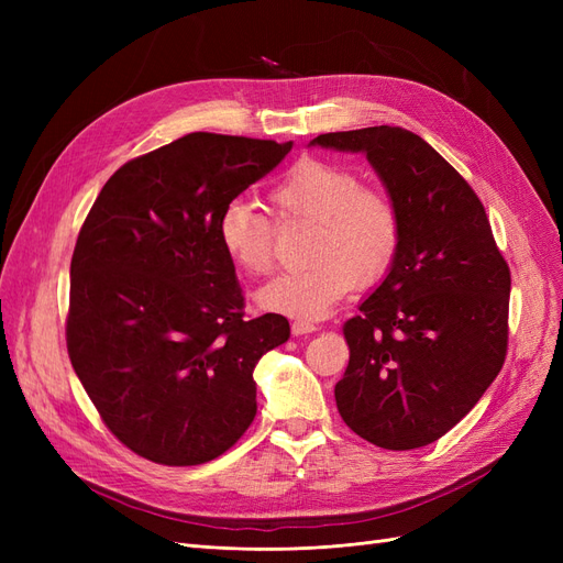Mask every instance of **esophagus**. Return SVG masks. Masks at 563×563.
I'll list each match as a JSON object with an SVG mask.
<instances>
[{"mask_svg": "<svg viewBox=\"0 0 563 563\" xmlns=\"http://www.w3.org/2000/svg\"><path fill=\"white\" fill-rule=\"evenodd\" d=\"M319 327L314 321H308V319H296L294 323H291V331H294V335H305V333H314Z\"/></svg>", "mask_w": 563, "mask_h": 563, "instance_id": "1", "label": "esophagus"}]
</instances>
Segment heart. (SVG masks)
Returning <instances> with one entry per match:
<instances>
[{"label": "heart", "instance_id": "b5f03b06", "mask_svg": "<svg viewBox=\"0 0 563 563\" xmlns=\"http://www.w3.org/2000/svg\"><path fill=\"white\" fill-rule=\"evenodd\" d=\"M272 201L296 218L312 220L308 267L282 272L255 302L263 310L319 319L354 284L368 286L387 275L401 244V216L385 192L364 187L350 168L323 159H300L272 187ZM218 242L234 267L265 275L275 261L272 223L255 203L236 197L218 216Z\"/></svg>", "mask_w": 563, "mask_h": 563}]
</instances>
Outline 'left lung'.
Listing matches in <instances>:
<instances>
[{
  "label": "left lung",
  "mask_w": 563,
  "mask_h": 563,
  "mask_svg": "<svg viewBox=\"0 0 563 563\" xmlns=\"http://www.w3.org/2000/svg\"><path fill=\"white\" fill-rule=\"evenodd\" d=\"M310 145L364 152L401 216L395 263L343 327L350 364L335 385L338 411L380 449L428 446L503 368L509 267L479 197L420 135L368 126Z\"/></svg>",
  "instance_id": "1"
}]
</instances>
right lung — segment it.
Returning a JSON list of instances; mask_svg holds the SVG:
<instances>
[{
    "instance_id": "obj_1",
    "label": "right lung",
    "mask_w": 563,
    "mask_h": 563,
    "mask_svg": "<svg viewBox=\"0 0 563 563\" xmlns=\"http://www.w3.org/2000/svg\"><path fill=\"white\" fill-rule=\"evenodd\" d=\"M291 147L187 133L114 172L79 230L67 354L110 432L152 463H209L258 411L253 368L291 329L244 319L216 228Z\"/></svg>"
}]
</instances>
